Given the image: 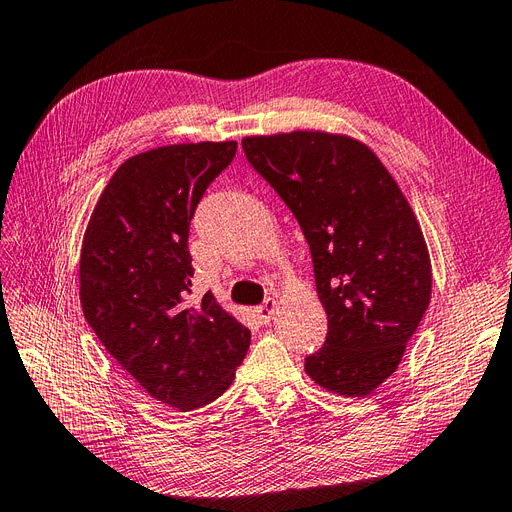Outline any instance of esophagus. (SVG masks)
I'll return each instance as SVG.
<instances>
[{"label":"esophagus","instance_id":"esophagus-1","mask_svg":"<svg viewBox=\"0 0 512 512\" xmlns=\"http://www.w3.org/2000/svg\"><path fill=\"white\" fill-rule=\"evenodd\" d=\"M254 314H256V318H258L260 324L271 322V318H273V314H275V301H273V299H267L265 303L258 305V307L254 309Z\"/></svg>","mask_w":512,"mask_h":512}]
</instances>
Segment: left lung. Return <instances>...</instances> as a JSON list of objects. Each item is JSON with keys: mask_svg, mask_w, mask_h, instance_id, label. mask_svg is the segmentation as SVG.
Instances as JSON below:
<instances>
[{"mask_svg": "<svg viewBox=\"0 0 512 512\" xmlns=\"http://www.w3.org/2000/svg\"><path fill=\"white\" fill-rule=\"evenodd\" d=\"M241 145L312 252L329 331L305 356L307 376L339 395H369L397 369L431 299L427 245L406 196L348 136L290 132Z\"/></svg>", "mask_w": 512, "mask_h": 512, "instance_id": "8db88e82", "label": "left lung"}]
</instances>
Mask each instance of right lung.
<instances>
[{"label": "right lung", "instance_id": "right-lung-1", "mask_svg": "<svg viewBox=\"0 0 512 512\" xmlns=\"http://www.w3.org/2000/svg\"><path fill=\"white\" fill-rule=\"evenodd\" d=\"M235 153V141L138 153L108 181L83 241L89 327L151 397L181 412L218 399L250 348V329L211 292L188 301L190 222Z\"/></svg>", "mask_w": 512, "mask_h": 512}]
</instances>
